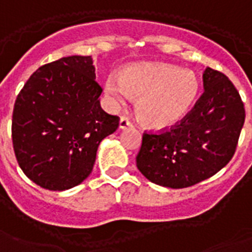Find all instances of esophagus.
Here are the masks:
<instances>
[{"instance_id":"1","label":"esophagus","mask_w":252,"mask_h":252,"mask_svg":"<svg viewBox=\"0 0 252 252\" xmlns=\"http://www.w3.org/2000/svg\"><path fill=\"white\" fill-rule=\"evenodd\" d=\"M128 126H132V123L129 122V119H128V118H126V116H122V118H120V122H119V128L120 129H126V128H128Z\"/></svg>"}]
</instances>
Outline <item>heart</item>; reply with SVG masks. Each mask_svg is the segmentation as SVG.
<instances>
[{
  "mask_svg": "<svg viewBox=\"0 0 252 252\" xmlns=\"http://www.w3.org/2000/svg\"><path fill=\"white\" fill-rule=\"evenodd\" d=\"M200 83L194 73L165 63H142L123 71L120 79L110 75L105 94L114 106H124L138 97L137 114L152 129L178 124L193 106Z\"/></svg>",
  "mask_w": 252,
  "mask_h": 252,
  "instance_id": "b5f03b06",
  "label": "heart"
}]
</instances>
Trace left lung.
<instances>
[{
	"instance_id": "8db88e82",
	"label": "left lung",
	"mask_w": 252,
	"mask_h": 252,
	"mask_svg": "<svg viewBox=\"0 0 252 252\" xmlns=\"http://www.w3.org/2000/svg\"><path fill=\"white\" fill-rule=\"evenodd\" d=\"M204 94L172 129L145 133L137 168L155 185L186 188L217 174L236 151L245 107L233 83L206 67Z\"/></svg>"
}]
</instances>
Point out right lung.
I'll use <instances>...</instances> for the list:
<instances>
[{
    "mask_svg": "<svg viewBox=\"0 0 252 252\" xmlns=\"http://www.w3.org/2000/svg\"><path fill=\"white\" fill-rule=\"evenodd\" d=\"M91 56H67L32 74L16 97L12 145L35 185L65 191L91 174L97 149L119 126L100 105L102 88Z\"/></svg>",
    "mask_w": 252,
    "mask_h": 252,
    "instance_id": "obj_1",
    "label": "right lung"
}]
</instances>
